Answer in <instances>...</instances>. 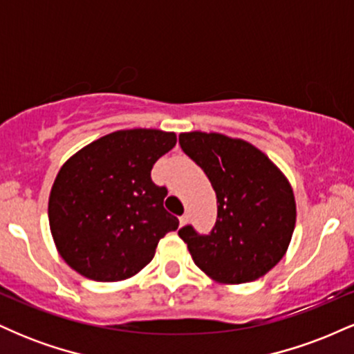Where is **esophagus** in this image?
I'll return each instance as SVG.
<instances>
[{
  "label": "esophagus",
  "mask_w": 354,
  "mask_h": 354,
  "mask_svg": "<svg viewBox=\"0 0 354 354\" xmlns=\"http://www.w3.org/2000/svg\"><path fill=\"white\" fill-rule=\"evenodd\" d=\"M188 214H183V216H180V226H185L186 223H188Z\"/></svg>",
  "instance_id": "esophagus-1"
}]
</instances>
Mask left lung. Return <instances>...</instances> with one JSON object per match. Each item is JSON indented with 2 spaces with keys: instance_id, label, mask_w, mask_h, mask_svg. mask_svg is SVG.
Wrapping results in <instances>:
<instances>
[{
  "instance_id": "8db88e82",
  "label": "left lung",
  "mask_w": 354,
  "mask_h": 354,
  "mask_svg": "<svg viewBox=\"0 0 354 354\" xmlns=\"http://www.w3.org/2000/svg\"><path fill=\"white\" fill-rule=\"evenodd\" d=\"M181 149L216 193L218 216L208 234L178 231L193 261L219 283L254 281L286 253L296 223L295 194L265 153L218 133H181Z\"/></svg>"
}]
</instances>
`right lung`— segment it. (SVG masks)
<instances>
[{"label":"right lung","mask_w":354,"mask_h":354,"mask_svg":"<svg viewBox=\"0 0 354 354\" xmlns=\"http://www.w3.org/2000/svg\"><path fill=\"white\" fill-rule=\"evenodd\" d=\"M176 145L160 129L115 131L71 156L51 188L48 216L61 258L95 281H120L143 270L160 239L178 230L165 209L153 165Z\"/></svg>","instance_id":"obj_1"}]
</instances>
